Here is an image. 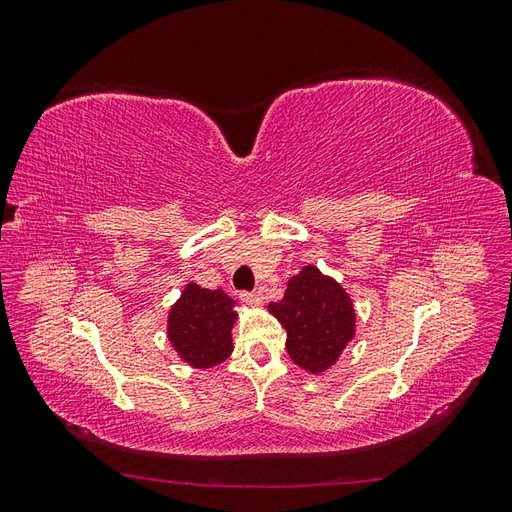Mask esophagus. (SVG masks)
I'll use <instances>...</instances> for the list:
<instances>
[{"mask_svg": "<svg viewBox=\"0 0 512 512\" xmlns=\"http://www.w3.org/2000/svg\"><path fill=\"white\" fill-rule=\"evenodd\" d=\"M262 299H265V294H262V290H252V292L243 290V292H241V301H245V303L260 305V303H262Z\"/></svg>", "mask_w": 512, "mask_h": 512, "instance_id": "obj_1", "label": "esophagus"}]
</instances>
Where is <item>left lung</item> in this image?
Returning a JSON list of instances; mask_svg holds the SVG:
<instances>
[{"mask_svg": "<svg viewBox=\"0 0 512 512\" xmlns=\"http://www.w3.org/2000/svg\"><path fill=\"white\" fill-rule=\"evenodd\" d=\"M269 312L286 329L290 359L307 371L331 367L354 335V309L348 294L316 267H305L288 282L280 303Z\"/></svg>", "mask_w": 512, "mask_h": 512, "instance_id": "obj_1", "label": "left lung"}]
</instances>
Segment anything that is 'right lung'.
I'll return each mask as SVG.
<instances>
[{
    "instance_id": "1",
    "label": "right lung",
    "mask_w": 512,
    "mask_h": 512,
    "mask_svg": "<svg viewBox=\"0 0 512 512\" xmlns=\"http://www.w3.org/2000/svg\"><path fill=\"white\" fill-rule=\"evenodd\" d=\"M224 290H207L190 284L170 309L168 339L183 361L207 369L222 363L232 350L230 329L237 314Z\"/></svg>"
}]
</instances>
